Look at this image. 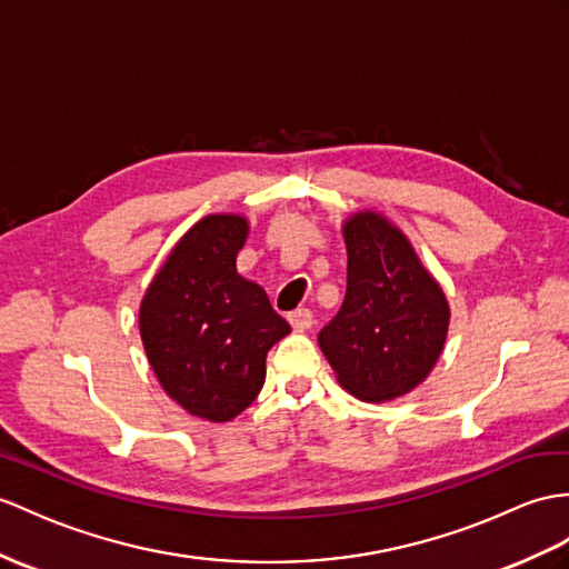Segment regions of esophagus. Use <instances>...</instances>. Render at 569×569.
I'll return each mask as SVG.
<instances>
[{
	"instance_id": "1",
	"label": "esophagus",
	"mask_w": 569,
	"mask_h": 569,
	"mask_svg": "<svg viewBox=\"0 0 569 569\" xmlns=\"http://www.w3.org/2000/svg\"><path fill=\"white\" fill-rule=\"evenodd\" d=\"M287 318H289V323H292V328L299 330V332L309 330L313 326V313L309 309H297V311L289 313Z\"/></svg>"
}]
</instances>
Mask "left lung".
Masks as SVG:
<instances>
[{
  "label": "left lung",
  "mask_w": 569,
  "mask_h": 569,
  "mask_svg": "<svg viewBox=\"0 0 569 569\" xmlns=\"http://www.w3.org/2000/svg\"><path fill=\"white\" fill-rule=\"evenodd\" d=\"M348 292L318 345L352 396L391 400L425 381L441 355L449 303L412 246L381 214L345 224Z\"/></svg>",
  "instance_id": "obj_1"
}]
</instances>
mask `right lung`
Here are the masks:
<instances>
[{
	"instance_id": "add662e5",
	"label": "right lung",
	"mask_w": 569,
	"mask_h": 569,
	"mask_svg": "<svg viewBox=\"0 0 569 569\" xmlns=\"http://www.w3.org/2000/svg\"><path fill=\"white\" fill-rule=\"evenodd\" d=\"M246 233L237 214L198 221L140 309L142 342L163 391L210 422H227L253 403L270 348L292 330L262 287L237 272Z\"/></svg>"
}]
</instances>
